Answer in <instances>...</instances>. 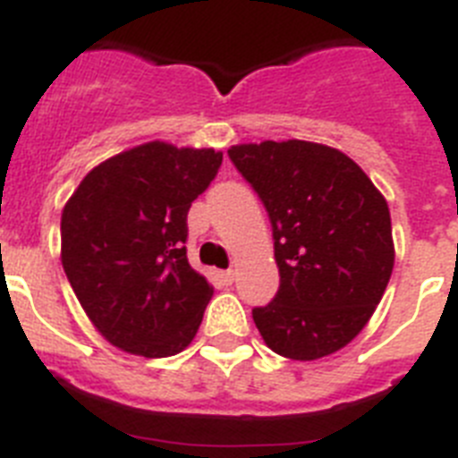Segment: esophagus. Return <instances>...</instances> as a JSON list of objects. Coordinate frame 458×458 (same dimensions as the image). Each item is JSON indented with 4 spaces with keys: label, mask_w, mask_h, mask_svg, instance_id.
<instances>
[{
    "label": "esophagus",
    "mask_w": 458,
    "mask_h": 458,
    "mask_svg": "<svg viewBox=\"0 0 458 458\" xmlns=\"http://www.w3.org/2000/svg\"><path fill=\"white\" fill-rule=\"evenodd\" d=\"M218 276H221V284H224V285H233V281H234L233 269H225V272H221Z\"/></svg>",
    "instance_id": "1"
}]
</instances>
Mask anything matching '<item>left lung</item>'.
<instances>
[{
	"label": "left lung",
	"instance_id": "8db88e82",
	"mask_svg": "<svg viewBox=\"0 0 458 458\" xmlns=\"http://www.w3.org/2000/svg\"><path fill=\"white\" fill-rule=\"evenodd\" d=\"M228 157L265 205L281 276L274 300L253 309L258 332L290 360L332 355L369 323L392 276L387 202L332 147L267 140Z\"/></svg>",
	"mask_w": 458,
	"mask_h": 458
}]
</instances>
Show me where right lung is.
<instances>
[{"label": "right lung", "instance_id": "1", "mask_svg": "<svg viewBox=\"0 0 458 458\" xmlns=\"http://www.w3.org/2000/svg\"><path fill=\"white\" fill-rule=\"evenodd\" d=\"M221 161L214 149L147 142L97 165L64 207V272L117 348L168 357L196 336L214 290L189 265L186 216Z\"/></svg>", "mask_w": 458, "mask_h": 458}]
</instances>
